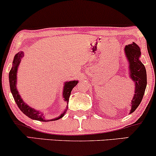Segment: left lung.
Segmentation results:
<instances>
[{
    "instance_id": "obj_1",
    "label": "left lung",
    "mask_w": 156,
    "mask_h": 156,
    "mask_svg": "<svg viewBox=\"0 0 156 156\" xmlns=\"http://www.w3.org/2000/svg\"><path fill=\"white\" fill-rule=\"evenodd\" d=\"M125 53L129 61L130 77L135 82V94L131 103L130 113L133 112L139 106L144 96L147 86V73L144 65L139 60L141 52L136 43L125 46Z\"/></svg>"
}]
</instances>
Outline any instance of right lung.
I'll return each instance as SVG.
<instances>
[{
    "label": "right lung",
    "mask_w": 156,
    "mask_h": 156,
    "mask_svg": "<svg viewBox=\"0 0 156 156\" xmlns=\"http://www.w3.org/2000/svg\"><path fill=\"white\" fill-rule=\"evenodd\" d=\"M23 56V52H19L17 54L15 55V58L13 61V66H12V69H11L9 72V84H10V89L11 92L12 93V95L14 97V99L15 101L17 103V106L19 107V108L20 109L21 112L24 113V114H26L27 117L31 118L32 119H36V120L42 121V122H49V121H54L57 120V119L62 118L63 116L65 114L67 110H65L63 114L60 116V117L55 118V119H51V120H45L44 117H42V114H40L38 111L35 110V109L31 108V107L28 106V105L25 103V102L23 101L22 98L20 96L18 92H17V89H16V82H17V67H18L20 62L21 61V58ZM78 81L77 80H73V81H69L67 82L64 85V91H63V96L64 98L65 101L69 102V98L70 96L71 91L73 87L75 86H76V84L78 83Z\"/></svg>",
    "instance_id": "add662e5"
}]
</instances>
